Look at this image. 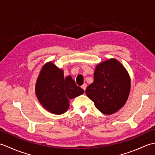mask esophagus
<instances>
[{
	"mask_svg": "<svg viewBox=\"0 0 155 155\" xmlns=\"http://www.w3.org/2000/svg\"><path fill=\"white\" fill-rule=\"evenodd\" d=\"M87 84H83V86H82V88H83V89L85 91V90H86V88H87Z\"/></svg>",
	"mask_w": 155,
	"mask_h": 155,
	"instance_id": "esophagus-1",
	"label": "esophagus"
}]
</instances>
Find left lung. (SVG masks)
<instances>
[{"mask_svg":"<svg viewBox=\"0 0 155 155\" xmlns=\"http://www.w3.org/2000/svg\"><path fill=\"white\" fill-rule=\"evenodd\" d=\"M130 89L128 72L117 59L98 64L94 73V82L87 87V97L104 114L120 110L126 103Z\"/></svg>","mask_w":155,"mask_h":155,"instance_id":"1","label":"left lung"}]
</instances>
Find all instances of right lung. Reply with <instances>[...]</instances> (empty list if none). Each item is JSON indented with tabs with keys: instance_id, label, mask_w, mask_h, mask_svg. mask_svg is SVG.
Listing matches in <instances>:
<instances>
[{
	"instance_id": "right-lung-1",
	"label": "right lung",
	"mask_w": 155,
	"mask_h": 155,
	"mask_svg": "<svg viewBox=\"0 0 155 155\" xmlns=\"http://www.w3.org/2000/svg\"><path fill=\"white\" fill-rule=\"evenodd\" d=\"M35 93L43 107L51 113L61 114L69 107V100L84 93L71 76L64 77L63 71L52 62L42 67L35 86Z\"/></svg>"
}]
</instances>
